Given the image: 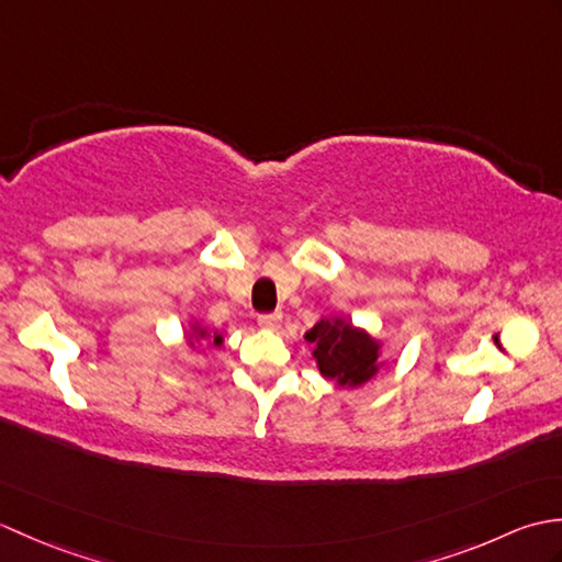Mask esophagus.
<instances>
[{"label":"esophagus","mask_w":562,"mask_h":562,"mask_svg":"<svg viewBox=\"0 0 562 562\" xmlns=\"http://www.w3.org/2000/svg\"><path fill=\"white\" fill-rule=\"evenodd\" d=\"M258 324L262 328H270V330H278L282 324V314L280 312H270V314H260L258 316Z\"/></svg>","instance_id":"1"}]
</instances>
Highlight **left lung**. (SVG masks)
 <instances>
[{
    "label": "left lung",
    "mask_w": 562,
    "mask_h": 562,
    "mask_svg": "<svg viewBox=\"0 0 562 562\" xmlns=\"http://www.w3.org/2000/svg\"><path fill=\"white\" fill-rule=\"evenodd\" d=\"M306 340L316 342L314 357L318 360L321 374L336 379L342 386L364 384L376 372L379 345L364 330H357L350 324L321 318L306 333Z\"/></svg>",
    "instance_id": "obj_1"
}]
</instances>
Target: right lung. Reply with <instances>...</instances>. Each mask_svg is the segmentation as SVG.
Masks as SVG:
<instances>
[{
    "instance_id": "right-lung-1",
    "label": "right lung",
    "mask_w": 562,
    "mask_h": 562,
    "mask_svg": "<svg viewBox=\"0 0 562 562\" xmlns=\"http://www.w3.org/2000/svg\"><path fill=\"white\" fill-rule=\"evenodd\" d=\"M198 336H205V333H202V330H200V333H198ZM212 340H214V345H220V342H222V336H217V333H214V336H212Z\"/></svg>"
}]
</instances>
